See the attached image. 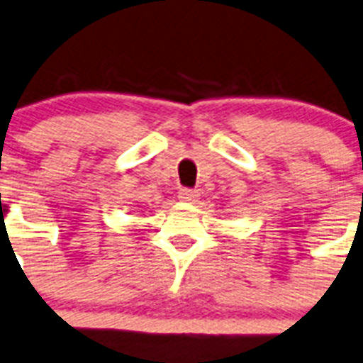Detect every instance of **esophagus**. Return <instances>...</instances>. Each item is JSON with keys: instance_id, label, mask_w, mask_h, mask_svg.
Instances as JSON below:
<instances>
[{"instance_id": "esophagus-1", "label": "esophagus", "mask_w": 363, "mask_h": 363, "mask_svg": "<svg viewBox=\"0 0 363 363\" xmlns=\"http://www.w3.org/2000/svg\"><path fill=\"white\" fill-rule=\"evenodd\" d=\"M197 197H199V194L196 190H190V188H182L179 191V199L184 201V203H194V201H197Z\"/></svg>"}]
</instances>
